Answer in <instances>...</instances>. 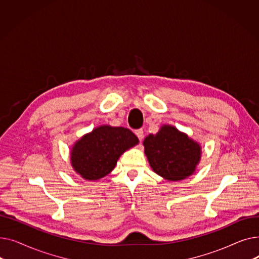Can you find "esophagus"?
I'll list each match as a JSON object with an SVG mask.
<instances>
[{
    "label": "esophagus",
    "instance_id": "34e87169",
    "mask_svg": "<svg viewBox=\"0 0 259 259\" xmlns=\"http://www.w3.org/2000/svg\"><path fill=\"white\" fill-rule=\"evenodd\" d=\"M135 134H137V137H138L139 140L142 142L143 139H144V131H143V129L135 130Z\"/></svg>",
    "mask_w": 259,
    "mask_h": 259
}]
</instances>
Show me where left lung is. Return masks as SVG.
Here are the masks:
<instances>
[{"instance_id": "obj_1", "label": "left lung", "mask_w": 259, "mask_h": 259, "mask_svg": "<svg viewBox=\"0 0 259 259\" xmlns=\"http://www.w3.org/2000/svg\"><path fill=\"white\" fill-rule=\"evenodd\" d=\"M143 145L152 170L170 182L191 176L201 158V146L171 125H162L156 134H149Z\"/></svg>"}]
</instances>
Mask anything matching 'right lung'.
<instances>
[{"label": "right lung", "instance_id": "1", "mask_svg": "<svg viewBox=\"0 0 259 259\" xmlns=\"http://www.w3.org/2000/svg\"><path fill=\"white\" fill-rule=\"evenodd\" d=\"M138 144L139 139L127 128L99 126L74 143L71 166L81 179L101 180L114 169L122 153Z\"/></svg>", "mask_w": 259, "mask_h": 259}]
</instances>
